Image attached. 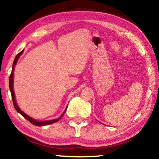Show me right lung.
<instances>
[{"instance_id":"add662e5","label":"right lung","mask_w":159,"mask_h":159,"mask_svg":"<svg viewBox=\"0 0 159 159\" xmlns=\"http://www.w3.org/2000/svg\"><path fill=\"white\" fill-rule=\"evenodd\" d=\"M23 52H24V50L21 51L20 53H19L18 54L16 55V56L15 57V59L14 60V62H13V65H12V70H11V74L10 76V79H9V86H10V92H11V99H12V102H13V104L14 108H15L16 111L19 112L20 114H21L23 117H25V119L29 121V122L32 124V125H35V126H45V125H51V124H53L57 122V121H59L61 118L62 117L63 115L65 114V112L66 111V110L65 111V112H63V114L60 116L59 118H57L56 120H48V121H44V122H39V121H37L33 119V118L30 117L27 115L25 113H24V112H23L21 109L19 108V106H17L16 103V101H15V97H14V90H13V76H14V74H13V71H14V66L16 65V62L17 60H18L19 57H20V56L22 54ZM67 109V108H66Z\"/></svg>"}]
</instances>
